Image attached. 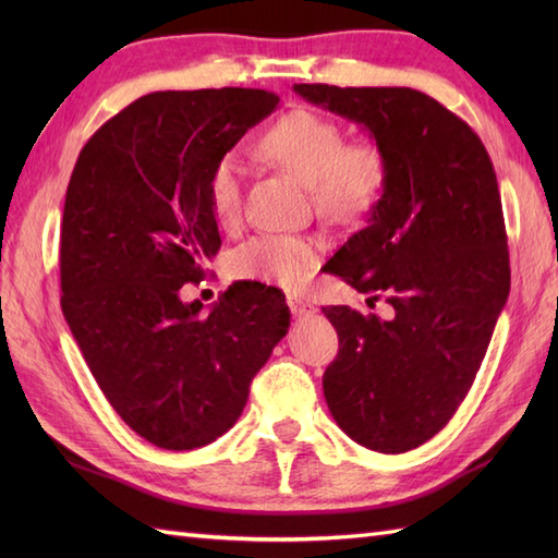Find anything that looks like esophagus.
<instances>
[{
	"instance_id": "34e87169",
	"label": "esophagus",
	"mask_w": 558,
	"mask_h": 558,
	"mask_svg": "<svg viewBox=\"0 0 558 558\" xmlns=\"http://www.w3.org/2000/svg\"><path fill=\"white\" fill-rule=\"evenodd\" d=\"M288 306H290V312H292L294 316H312V314L316 312V306H314L310 300L298 298V294H290V298H288Z\"/></svg>"
}]
</instances>
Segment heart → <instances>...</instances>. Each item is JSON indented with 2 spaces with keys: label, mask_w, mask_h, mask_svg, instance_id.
<instances>
[{
  "label": "heart",
  "mask_w": 558,
  "mask_h": 558,
  "mask_svg": "<svg viewBox=\"0 0 558 558\" xmlns=\"http://www.w3.org/2000/svg\"><path fill=\"white\" fill-rule=\"evenodd\" d=\"M258 150L310 186L314 208L330 222L364 218L384 198L388 158L374 141H352L338 122L312 110H294L272 124ZM244 165L228 153L208 174V201L220 228H234L242 216ZM318 244L304 236L260 234L234 252L240 278L300 290L312 278Z\"/></svg>",
  "instance_id": "b5f03b06"
}]
</instances>
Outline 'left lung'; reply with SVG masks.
Wrapping results in <instances>:
<instances>
[{
	"label": "left lung",
	"mask_w": 558,
	"mask_h": 558,
	"mask_svg": "<svg viewBox=\"0 0 558 558\" xmlns=\"http://www.w3.org/2000/svg\"><path fill=\"white\" fill-rule=\"evenodd\" d=\"M294 93L364 126L388 158L384 198L330 272L390 310L324 306L340 340L324 396L352 441L405 453L465 400L511 290L494 165L480 136L420 90L294 83Z\"/></svg>",
	"instance_id": "obj_1"
}]
</instances>
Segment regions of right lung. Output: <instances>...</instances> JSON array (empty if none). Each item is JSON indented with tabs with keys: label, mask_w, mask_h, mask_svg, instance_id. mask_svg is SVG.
Returning <instances> with one entry per match:
<instances>
[{
	"label": "right lung",
	"mask_w": 558,
	"mask_h": 558,
	"mask_svg": "<svg viewBox=\"0 0 558 558\" xmlns=\"http://www.w3.org/2000/svg\"><path fill=\"white\" fill-rule=\"evenodd\" d=\"M278 102L258 88L148 93L88 138L71 172L62 312L114 412L158 448L232 429L290 328L286 294L260 282H234L208 314L180 294L220 248L213 165Z\"/></svg>",
	"instance_id": "obj_1"
}]
</instances>
